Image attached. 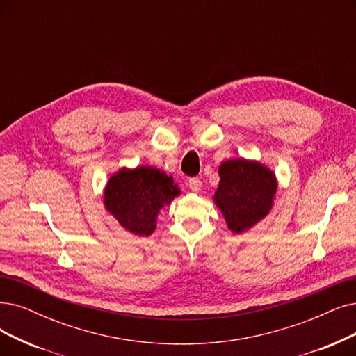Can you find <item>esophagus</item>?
I'll return each instance as SVG.
<instances>
[{
  "instance_id": "esophagus-1",
  "label": "esophagus",
  "mask_w": 356,
  "mask_h": 356,
  "mask_svg": "<svg viewBox=\"0 0 356 356\" xmlns=\"http://www.w3.org/2000/svg\"><path fill=\"white\" fill-rule=\"evenodd\" d=\"M188 187H190L191 191L198 193V191L202 190V181L198 179V178H191V179L188 181Z\"/></svg>"
}]
</instances>
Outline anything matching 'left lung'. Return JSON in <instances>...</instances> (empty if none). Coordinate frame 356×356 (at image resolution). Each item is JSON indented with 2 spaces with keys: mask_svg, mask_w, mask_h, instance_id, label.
Here are the masks:
<instances>
[{
  "mask_svg": "<svg viewBox=\"0 0 356 356\" xmlns=\"http://www.w3.org/2000/svg\"><path fill=\"white\" fill-rule=\"evenodd\" d=\"M218 172L220 181L213 202L227 227L244 234L272 210L279 186L276 174L264 163L245 158L223 161Z\"/></svg>",
  "mask_w": 356,
  "mask_h": 356,
  "instance_id": "8db88e82",
  "label": "left lung"
}]
</instances>
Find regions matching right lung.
<instances>
[{
	"instance_id": "obj_1",
	"label": "right lung",
	"mask_w": 356,
	"mask_h": 356,
	"mask_svg": "<svg viewBox=\"0 0 356 356\" xmlns=\"http://www.w3.org/2000/svg\"><path fill=\"white\" fill-rule=\"evenodd\" d=\"M181 195L172 175L152 165L120 168L104 188V206L125 231L149 236L163 207Z\"/></svg>"
}]
</instances>
